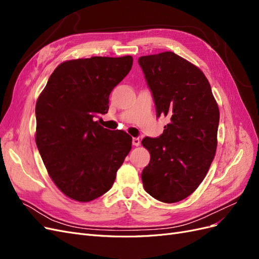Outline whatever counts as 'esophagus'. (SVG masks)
I'll list each match as a JSON object with an SVG mask.
<instances>
[{
	"label": "esophagus",
	"mask_w": 259,
	"mask_h": 259,
	"mask_svg": "<svg viewBox=\"0 0 259 259\" xmlns=\"http://www.w3.org/2000/svg\"><path fill=\"white\" fill-rule=\"evenodd\" d=\"M140 145V139L137 138V137H134L133 138V146H139Z\"/></svg>",
	"instance_id": "obj_1"
}]
</instances>
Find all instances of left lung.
I'll return each mask as SVG.
<instances>
[{
    "instance_id": "obj_1",
    "label": "left lung",
    "mask_w": 259,
    "mask_h": 259,
    "mask_svg": "<svg viewBox=\"0 0 259 259\" xmlns=\"http://www.w3.org/2000/svg\"><path fill=\"white\" fill-rule=\"evenodd\" d=\"M154 98L156 116H166L159 138L146 137L150 152L145 190L164 203L179 202L205 178L217 148L219 109L201 69L173 52L139 57Z\"/></svg>"
}]
</instances>
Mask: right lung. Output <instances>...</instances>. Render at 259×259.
<instances>
[{"instance_id":"1","label":"right lung","mask_w":259,"mask_h":259,"mask_svg":"<svg viewBox=\"0 0 259 259\" xmlns=\"http://www.w3.org/2000/svg\"><path fill=\"white\" fill-rule=\"evenodd\" d=\"M132 56L61 62L35 105V143L48 173L66 197L90 202L110 190L132 149L124 131L104 128L109 95L127 75Z\"/></svg>"}]
</instances>
